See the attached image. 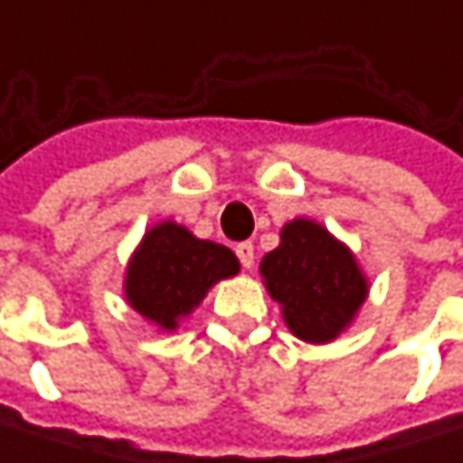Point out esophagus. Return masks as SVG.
<instances>
[{
  "label": "esophagus",
  "instance_id": "obj_1",
  "mask_svg": "<svg viewBox=\"0 0 463 463\" xmlns=\"http://www.w3.org/2000/svg\"><path fill=\"white\" fill-rule=\"evenodd\" d=\"M234 250H237V259L242 260V266H245V269H253V259H256V253H253V242H240Z\"/></svg>",
  "mask_w": 463,
  "mask_h": 463
}]
</instances>
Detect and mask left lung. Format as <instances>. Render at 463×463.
Segmentation results:
<instances>
[{
	"mask_svg": "<svg viewBox=\"0 0 463 463\" xmlns=\"http://www.w3.org/2000/svg\"><path fill=\"white\" fill-rule=\"evenodd\" d=\"M259 269L288 330L307 344L335 341L371 293L352 248L304 215L282 226L279 245L260 259Z\"/></svg>",
	"mask_w": 463,
	"mask_h": 463,
	"instance_id": "obj_1",
	"label": "left lung"
}]
</instances>
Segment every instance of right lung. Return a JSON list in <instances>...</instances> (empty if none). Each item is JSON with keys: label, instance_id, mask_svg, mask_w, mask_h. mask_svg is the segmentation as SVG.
Here are the masks:
<instances>
[{"label": "right lung", "instance_id": "1", "mask_svg": "<svg viewBox=\"0 0 463 463\" xmlns=\"http://www.w3.org/2000/svg\"><path fill=\"white\" fill-rule=\"evenodd\" d=\"M237 274L240 260L226 245L200 240L167 218L146 229L128 260L122 290L130 309L162 333H173L215 282Z\"/></svg>", "mask_w": 463, "mask_h": 463}]
</instances>
